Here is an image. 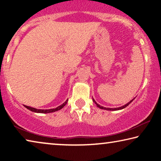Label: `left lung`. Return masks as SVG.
Returning <instances> with one entry per match:
<instances>
[{"label":"left lung","mask_w":161,"mask_h":161,"mask_svg":"<svg viewBox=\"0 0 161 161\" xmlns=\"http://www.w3.org/2000/svg\"><path fill=\"white\" fill-rule=\"evenodd\" d=\"M134 99H135V98H134ZM134 99H133L131 101H130L129 103H126V104H125L124 106H123V107H119V108H106V107H102V106H100L99 104H98V103L96 102H95L94 99H93V102H94V103H96L98 107L100 108H102V109H105V110H108V111H117V110H120V109H123V108H124L125 107H126L127 106H129L130 103H131L133 100H134Z\"/></svg>","instance_id":"obj_1"}]
</instances>
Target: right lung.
Segmentation results:
<instances>
[{
  "label": "right lung",
  "instance_id": "right-lung-1",
  "mask_svg": "<svg viewBox=\"0 0 161 161\" xmlns=\"http://www.w3.org/2000/svg\"><path fill=\"white\" fill-rule=\"evenodd\" d=\"M68 102V99L66 100V102H65L64 103H62V105L59 106V107H58L55 108H51V109H37V108H32V107H28V106H25L24 105V107H25V108H28V109L31 110V111H33V112H35V113H42V114H47V113H52V112H54V111H57L58 110H60L61 108H63L65 105L67 104V103Z\"/></svg>",
  "mask_w": 161,
  "mask_h": 161
}]
</instances>
